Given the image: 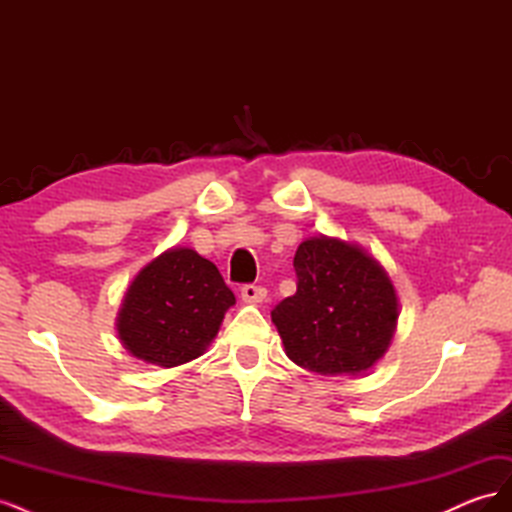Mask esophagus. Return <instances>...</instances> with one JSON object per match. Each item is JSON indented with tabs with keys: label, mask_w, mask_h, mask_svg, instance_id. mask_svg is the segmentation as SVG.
<instances>
[{
	"label": "esophagus",
	"mask_w": 512,
	"mask_h": 512,
	"mask_svg": "<svg viewBox=\"0 0 512 512\" xmlns=\"http://www.w3.org/2000/svg\"><path fill=\"white\" fill-rule=\"evenodd\" d=\"M241 299L245 303H262L267 299V288L256 286V284H245L241 288Z\"/></svg>",
	"instance_id": "esophagus-1"
}]
</instances>
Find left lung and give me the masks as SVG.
<instances>
[{
    "label": "left lung",
    "mask_w": 512,
    "mask_h": 512,
    "mask_svg": "<svg viewBox=\"0 0 512 512\" xmlns=\"http://www.w3.org/2000/svg\"><path fill=\"white\" fill-rule=\"evenodd\" d=\"M292 265L297 292L271 312L288 359L322 376H356L382 359L399 307L380 262L320 235L299 245Z\"/></svg>",
    "instance_id": "8db88e82"
}]
</instances>
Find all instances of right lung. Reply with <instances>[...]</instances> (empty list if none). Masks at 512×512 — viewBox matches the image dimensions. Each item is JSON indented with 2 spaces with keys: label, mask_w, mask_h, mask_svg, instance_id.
Instances as JSON below:
<instances>
[{
  "label": "right lung",
  "mask_w": 512,
  "mask_h": 512,
  "mask_svg": "<svg viewBox=\"0 0 512 512\" xmlns=\"http://www.w3.org/2000/svg\"><path fill=\"white\" fill-rule=\"evenodd\" d=\"M230 305L235 294L218 267L190 247H173L134 277L117 333L136 359L177 367L207 350Z\"/></svg>",
  "instance_id": "right-lung-1"
}]
</instances>
